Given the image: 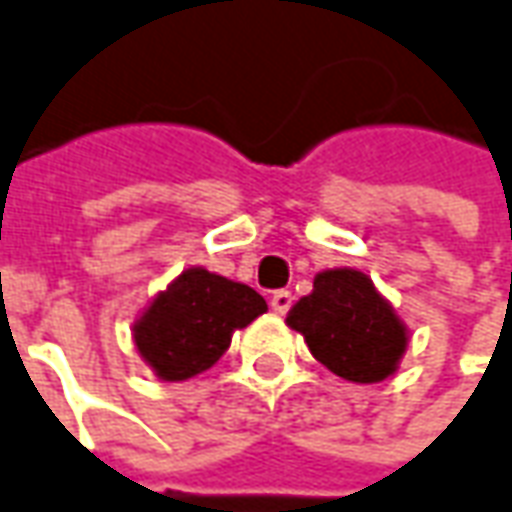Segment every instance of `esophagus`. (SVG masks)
<instances>
[{"instance_id": "obj_1", "label": "esophagus", "mask_w": 512, "mask_h": 512, "mask_svg": "<svg viewBox=\"0 0 512 512\" xmlns=\"http://www.w3.org/2000/svg\"><path fill=\"white\" fill-rule=\"evenodd\" d=\"M291 305H293V293L291 291H274V293H271V310H274V313L285 316V313L291 310Z\"/></svg>"}]
</instances>
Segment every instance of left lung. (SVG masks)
Instances as JSON below:
<instances>
[{
    "label": "left lung",
    "mask_w": 512,
    "mask_h": 512,
    "mask_svg": "<svg viewBox=\"0 0 512 512\" xmlns=\"http://www.w3.org/2000/svg\"><path fill=\"white\" fill-rule=\"evenodd\" d=\"M288 324L305 335L321 366L349 382L385 380L405 355V324L374 282L355 268L321 271L313 293L288 313Z\"/></svg>",
    "instance_id": "8db88e82"
}]
</instances>
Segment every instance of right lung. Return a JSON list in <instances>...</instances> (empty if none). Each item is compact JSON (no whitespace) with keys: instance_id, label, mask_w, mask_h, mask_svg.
Segmentation results:
<instances>
[{"instance_id":"right-lung-1","label":"right lung","mask_w":512,"mask_h":512,"mask_svg":"<svg viewBox=\"0 0 512 512\" xmlns=\"http://www.w3.org/2000/svg\"><path fill=\"white\" fill-rule=\"evenodd\" d=\"M266 313V299L249 285L205 268H188L135 324V346L157 377L188 380L213 366L232 332Z\"/></svg>"}]
</instances>
